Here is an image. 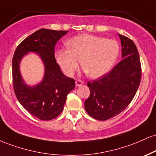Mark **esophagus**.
<instances>
[{"mask_svg":"<svg viewBox=\"0 0 156 156\" xmlns=\"http://www.w3.org/2000/svg\"><path fill=\"white\" fill-rule=\"evenodd\" d=\"M82 84H83V81H82V80H76V86H77V87L82 86Z\"/></svg>","mask_w":156,"mask_h":156,"instance_id":"obj_1","label":"esophagus"}]
</instances>
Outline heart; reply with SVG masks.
Masks as SVG:
<instances>
[{"mask_svg":"<svg viewBox=\"0 0 156 156\" xmlns=\"http://www.w3.org/2000/svg\"><path fill=\"white\" fill-rule=\"evenodd\" d=\"M66 44L68 48L57 49L55 58L67 76L78 70L81 59L88 76L100 78L111 70L119 56V45L113 39L83 34L72 37Z\"/></svg>","mask_w":156,"mask_h":156,"instance_id":"1","label":"heart"}]
</instances>
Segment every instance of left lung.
<instances>
[{
	"mask_svg": "<svg viewBox=\"0 0 156 156\" xmlns=\"http://www.w3.org/2000/svg\"><path fill=\"white\" fill-rule=\"evenodd\" d=\"M119 35L123 59L105 76L87 83L90 95L84 102L86 111L99 121L110 119L123 111L134 97L141 80L136 46L129 37Z\"/></svg>",
	"mask_w": 156,
	"mask_h": 156,
	"instance_id": "1",
	"label": "left lung"
}]
</instances>
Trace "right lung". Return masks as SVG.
<instances>
[{
	"label": "right lung",
	"mask_w": 156,
	"mask_h": 156,
	"mask_svg": "<svg viewBox=\"0 0 156 156\" xmlns=\"http://www.w3.org/2000/svg\"><path fill=\"white\" fill-rule=\"evenodd\" d=\"M67 33L39 30L19 45L13 57V84L16 98L27 111L42 121L52 120L61 113L67 94L75 88V80L63 74L54 57L56 44ZM29 52L37 53L44 66L43 79L34 86L27 85L20 72V62Z\"/></svg>",
	"instance_id": "obj_1"
}]
</instances>
